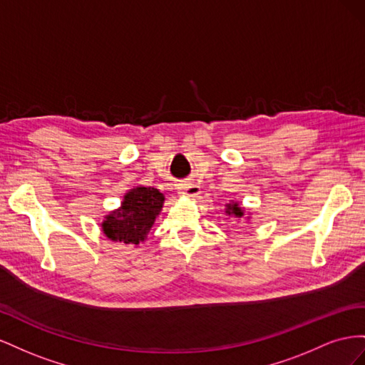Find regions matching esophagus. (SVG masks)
Segmentation results:
<instances>
[{"mask_svg":"<svg viewBox=\"0 0 365 365\" xmlns=\"http://www.w3.org/2000/svg\"><path fill=\"white\" fill-rule=\"evenodd\" d=\"M179 194L183 197H197L200 194V186L194 183H183L179 186Z\"/></svg>","mask_w":365,"mask_h":365,"instance_id":"obj_1","label":"esophagus"}]
</instances>
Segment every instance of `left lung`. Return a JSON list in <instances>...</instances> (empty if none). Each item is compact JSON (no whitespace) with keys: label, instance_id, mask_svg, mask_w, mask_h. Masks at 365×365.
I'll use <instances>...</instances> for the list:
<instances>
[{"label":"left lung","instance_id":"8db88e82","mask_svg":"<svg viewBox=\"0 0 365 365\" xmlns=\"http://www.w3.org/2000/svg\"><path fill=\"white\" fill-rule=\"evenodd\" d=\"M227 210H231V211H227L229 214H235V217H242L243 215V211H242V207H238V205L235 203V205H229V207Z\"/></svg>","mask_w":365,"mask_h":365}]
</instances>
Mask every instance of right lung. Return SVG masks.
Here are the masks:
<instances>
[{
  "label": "right lung",
  "mask_w": 365,
  "mask_h": 365,
  "mask_svg": "<svg viewBox=\"0 0 365 365\" xmlns=\"http://www.w3.org/2000/svg\"><path fill=\"white\" fill-rule=\"evenodd\" d=\"M163 194L155 188H134L122 202L119 211L107 215L103 234L114 242L139 245L150 232L163 205Z\"/></svg>",
  "instance_id": "obj_1"
}]
</instances>
